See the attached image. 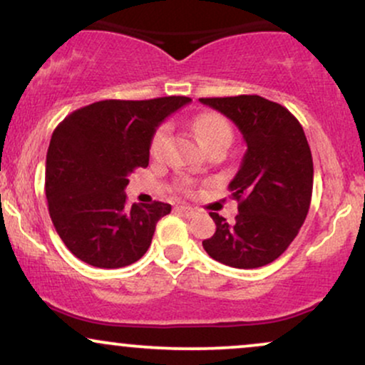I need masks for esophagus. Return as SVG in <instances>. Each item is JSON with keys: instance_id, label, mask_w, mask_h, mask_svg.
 <instances>
[{"instance_id": "34e87169", "label": "esophagus", "mask_w": 365, "mask_h": 365, "mask_svg": "<svg viewBox=\"0 0 365 365\" xmlns=\"http://www.w3.org/2000/svg\"><path fill=\"white\" fill-rule=\"evenodd\" d=\"M179 211V213L182 215V217H186V218H192L196 215V210H192L191 206H186V205H181V206H178V208H175Z\"/></svg>"}]
</instances>
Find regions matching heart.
Instances as JSON below:
<instances>
[{
  "instance_id": "obj_1",
  "label": "heart",
  "mask_w": 365,
  "mask_h": 365,
  "mask_svg": "<svg viewBox=\"0 0 365 365\" xmlns=\"http://www.w3.org/2000/svg\"><path fill=\"white\" fill-rule=\"evenodd\" d=\"M192 130H195L196 137L200 138V142L203 143L206 148L217 145L220 142H232V128L228 125V121L223 118L222 115L217 113H203L200 115L192 123ZM169 137V128L160 127L155 130L154 137L150 140V154L154 159L164 154L165 143H168ZM179 187L182 191H190L191 182L187 179H181L179 181Z\"/></svg>"
}]
</instances>
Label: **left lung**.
<instances>
[{
  "mask_svg": "<svg viewBox=\"0 0 365 365\" xmlns=\"http://www.w3.org/2000/svg\"><path fill=\"white\" fill-rule=\"evenodd\" d=\"M237 125L247 143L230 182L235 223L210 213L217 232L203 240L211 259L237 269L271 264L298 235L313 192V159L296 116L257 94L201 98Z\"/></svg>",
  "mask_w": 365,
  "mask_h": 365,
  "instance_id": "1",
  "label": "left lung"
}]
</instances>
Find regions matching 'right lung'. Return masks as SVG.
Segmentation results:
<instances>
[{"label":"right lung","instance_id":"right-lung-1","mask_svg":"<svg viewBox=\"0 0 365 365\" xmlns=\"http://www.w3.org/2000/svg\"><path fill=\"white\" fill-rule=\"evenodd\" d=\"M191 98L105 100L79 108L53 130L45 196L58 237L76 257L101 269L137 262L170 205L127 206L128 174L147 168L155 128Z\"/></svg>","mask_w":365,"mask_h":365}]
</instances>
